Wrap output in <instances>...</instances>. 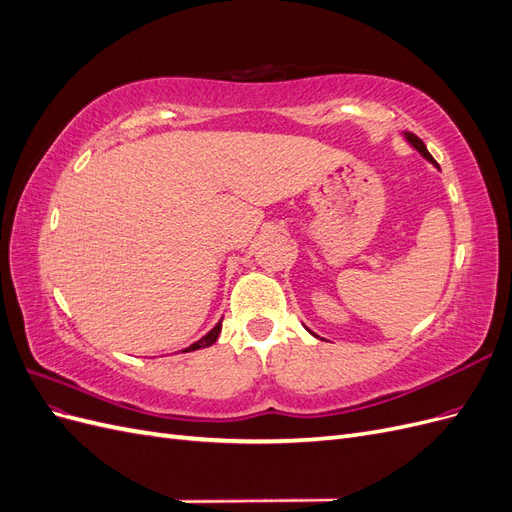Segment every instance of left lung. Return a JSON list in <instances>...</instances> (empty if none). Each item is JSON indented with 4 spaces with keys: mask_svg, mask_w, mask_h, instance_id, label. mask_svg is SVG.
<instances>
[{
    "mask_svg": "<svg viewBox=\"0 0 512 512\" xmlns=\"http://www.w3.org/2000/svg\"><path fill=\"white\" fill-rule=\"evenodd\" d=\"M408 136V141L414 145V149H418V151H421L423 153V156L429 160V162H433V164H436V160H433L431 158V153L427 151V147H425V143L421 141V138H418V136H414V134H406ZM438 166V164H436Z\"/></svg>",
    "mask_w": 512,
    "mask_h": 512,
    "instance_id": "obj_1",
    "label": "left lung"
}]
</instances>
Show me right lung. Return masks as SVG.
Wrapping results in <instances>:
<instances>
[{
	"label": "right lung",
	"mask_w": 512,
	"mask_h": 512,
	"mask_svg": "<svg viewBox=\"0 0 512 512\" xmlns=\"http://www.w3.org/2000/svg\"><path fill=\"white\" fill-rule=\"evenodd\" d=\"M220 331H222V322H218L215 324V327L203 337V339H198L196 344H192L190 348H185L183 352H190V350H198V348H207V346H211V344H215V339H218V335H220Z\"/></svg>",
	"instance_id": "right-lung-1"
}]
</instances>
